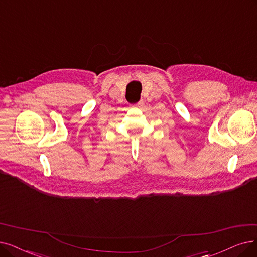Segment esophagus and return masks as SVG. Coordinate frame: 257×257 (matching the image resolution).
I'll return each mask as SVG.
<instances>
[{
    "label": "esophagus",
    "instance_id": "34e87169",
    "mask_svg": "<svg viewBox=\"0 0 257 257\" xmlns=\"http://www.w3.org/2000/svg\"><path fill=\"white\" fill-rule=\"evenodd\" d=\"M143 105H145V102H143V100H140L139 102H137V103L135 104V106H137V107H142Z\"/></svg>",
    "mask_w": 257,
    "mask_h": 257
}]
</instances>
